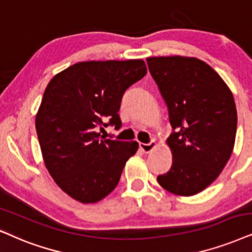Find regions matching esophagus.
<instances>
[{"instance_id":"1","label":"esophagus","mask_w":252,"mask_h":252,"mask_svg":"<svg viewBox=\"0 0 252 252\" xmlns=\"http://www.w3.org/2000/svg\"><path fill=\"white\" fill-rule=\"evenodd\" d=\"M156 146H157V143H156L155 141H152L151 143H149V144L141 143V144H139V149H141L144 154H149V152H151L152 150L156 148Z\"/></svg>"}]
</instances>
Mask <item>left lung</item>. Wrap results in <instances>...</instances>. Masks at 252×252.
Instances as JSON below:
<instances>
[{
    "label": "left lung",
    "mask_w": 252,
    "mask_h": 252,
    "mask_svg": "<svg viewBox=\"0 0 252 252\" xmlns=\"http://www.w3.org/2000/svg\"><path fill=\"white\" fill-rule=\"evenodd\" d=\"M146 62L174 130L166 139L172 166L157 181L176 195H195L220 176L234 150V96L223 79L194 57H150Z\"/></svg>",
    "instance_id": "1"
}]
</instances>
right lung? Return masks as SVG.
Here are the masks:
<instances>
[{
  "label": "right lung",
  "mask_w": 252,
  "mask_h": 252,
  "mask_svg": "<svg viewBox=\"0 0 252 252\" xmlns=\"http://www.w3.org/2000/svg\"><path fill=\"white\" fill-rule=\"evenodd\" d=\"M146 71L142 59L91 60L69 66L47 85L36 115L38 141L50 176L72 199L98 202L119 184L138 143L101 139L95 129L120 128L124 92Z\"/></svg>",
  "instance_id": "add662e5"
}]
</instances>
